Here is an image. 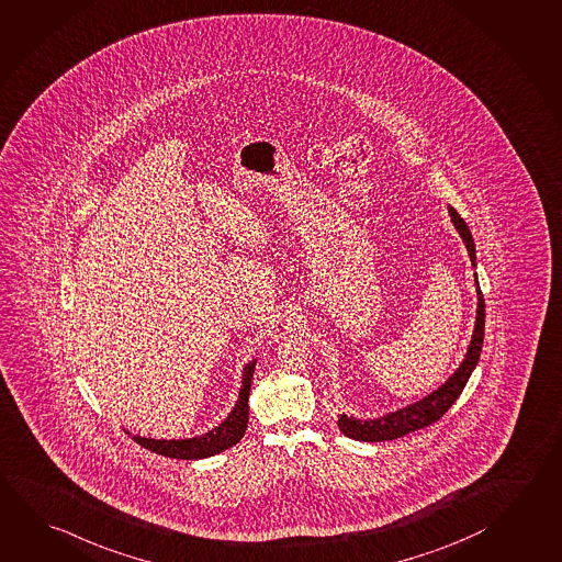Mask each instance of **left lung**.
<instances>
[{"mask_svg": "<svg viewBox=\"0 0 562 562\" xmlns=\"http://www.w3.org/2000/svg\"><path fill=\"white\" fill-rule=\"evenodd\" d=\"M449 215H451V222L456 225V229L460 232L463 244L468 247L471 266L475 267V244H473L470 227L451 205H449ZM473 277H475V286H477V317H475V328L471 335L470 347H468L460 368L428 396H424L404 408L396 409V412H390L382 418L358 419L352 416L348 418L347 414H340L338 429L345 436L358 439V441H389V439L402 438L409 431L426 428L429 424L438 422L451 408V404L460 398L461 392L470 380L471 372L480 362L483 335H485V301L481 293L477 273H473Z\"/></svg>", "mask_w": 562, "mask_h": 562, "instance_id": "obj_1", "label": "left lung"}]
</instances>
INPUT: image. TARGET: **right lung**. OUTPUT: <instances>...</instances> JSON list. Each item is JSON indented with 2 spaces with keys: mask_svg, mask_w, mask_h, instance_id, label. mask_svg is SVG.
I'll return each instance as SVG.
<instances>
[{
  "mask_svg": "<svg viewBox=\"0 0 562 562\" xmlns=\"http://www.w3.org/2000/svg\"><path fill=\"white\" fill-rule=\"evenodd\" d=\"M254 370H256V360L245 364L239 398L235 402L229 416L217 428L210 429L207 434L198 436V438L154 439L133 436L134 441L143 448L158 453V456L173 458V460H204V458L215 456L224 449L232 448L239 439L244 438L245 429H247V419H249L247 400H249Z\"/></svg>",
  "mask_w": 562,
  "mask_h": 562,
  "instance_id": "obj_1",
  "label": "right lung"
}]
</instances>
